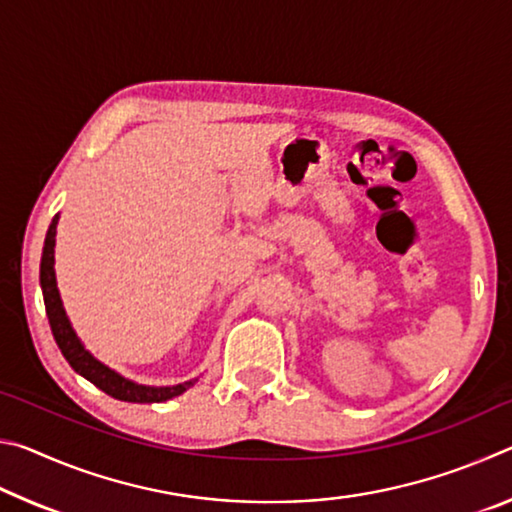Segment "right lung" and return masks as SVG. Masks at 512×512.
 <instances>
[{
  "label": "right lung",
  "mask_w": 512,
  "mask_h": 512,
  "mask_svg": "<svg viewBox=\"0 0 512 512\" xmlns=\"http://www.w3.org/2000/svg\"><path fill=\"white\" fill-rule=\"evenodd\" d=\"M56 228H58V214L51 219V225L45 237V248H42V259H40V287H42V298H45V309L47 318L51 325V332H54V339L58 343L60 352L67 359L69 366L74 372H79L81 377L92 381L94 386L101 388L103 393L121 402H135V404H153V402H167L171 397L183 395L187 388L196 384V379L183 381V384L176 386H144L137 384V381L119 375L117 370L108 368L106 363H101L90 350H85L83 341L76 336L72 323H69L67 311L63 307V300H60V291L56 284Z\"/></svg>",
  "instance_id": "right-lung-1"
}]
</instances>
